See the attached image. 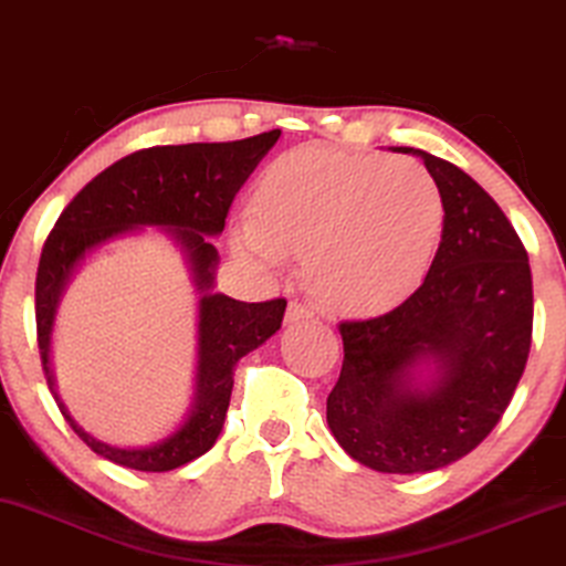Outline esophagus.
I'll return each instance as SVG.
<instances>
[{
	"label": "esophagus",
	"instance_id": "obj_1",
	"mask_svg": "<svg viewBox=\"0 0 566 566\" xmlns=\"http://www.w3.org/2000/svg\"><path fill=\"white\" fill-rule=\"evenodd\" d=\"M314 314L303 306V303L298 301H291L289 303V311H285V324H298V322H306V318H311Z\"/></svg>",
	"mask_w": 566,
	"mask_h": 566
}]
</instances>
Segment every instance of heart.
I'll return each instance as SVG.
<instances>
[{"instance_id": "1", "label": "heart", "mask_w": 566, "mask_h": 566, "mask_svg": "<svg viewBox=\"0 0 566 566\" xmlns=\"http://www.w3.org/2000/svg\"><path fill=\"white\" fill-rule=\"evenodd\" d=\"M441 232L444 199L421 163L298 147L258 178L232 248L260 265L303 255V283L324 308L375 314L423 281Z\"/></svg>"}]
</instances>
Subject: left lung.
Here are the masks:
<instances>
[{
	"instance_id": "obj_1",
	"label": "left lung",
	"mask_w": 566,
	"mask_h": 566,
	"mask_svg": "<svg viewBox=\"0 0 566 566\" xmlns=\"http://www.w3.org/2000/svg\"><path fill=\"white\" fill-rule=\"evenodd\" d=\"M398 150L419 155L437 181L444 232L400 306L339 324L344 363L326 421L352 460L416 474L462 460L501 421L528 359L534 283L526 248L485 188L437 155Z\"/></svg>"
}]
</instances>
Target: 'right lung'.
<instances>
[{"mask_svg":"<svg viewBox=\"0 0 566 566\" xmlns=\"http://www.w3.org/2000/svg\"><path fill=\"white\" fill-rule=\"evenodd\" d=\"M277 137L281 129L234 143L145 147L117 160L81 188L48 234L35 277L40 359L63 419L104 460L140 472H168L209 452L222 433L234 365L281 329L285 298L244 303L211 291L219 252L209 240L222 234L237 191ZM145 226L166 228L192 268L202 296L200 363L195 406L187 421L158 446L122 450L94 440L64 411L50 370V334L64 285L87 252Z\"/></svg>","mask_w":566,"mask_h":566,"instance_id":"add662e5","label":"right lung"}]
</instances>
